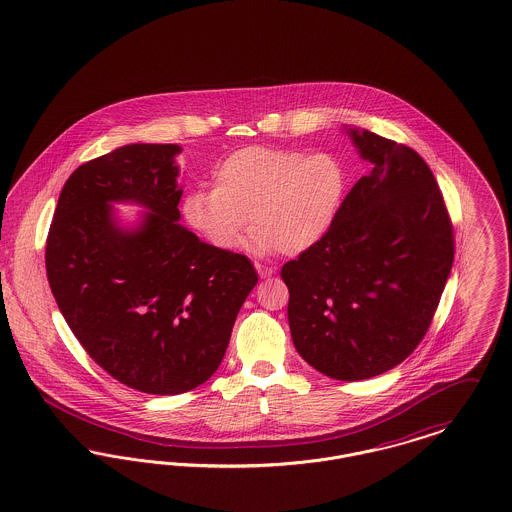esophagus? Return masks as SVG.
Instances as JSON below:
<instances>
[{
    "instance_id": "1",
    "label": "esophagus",
    "mask_w": 512,
    "mask_h": 512,
    "mask_svg": "<svg viewBox=\"0 0 512 512\" xmlns=\"http://www.w3.org/2000/svg\"><path fill=\"white\" fill-rule=\"evenodd\" d=\"M255 269H257V272H259V276H261V278H269V276L274 274V269L269 267V265H259V263H255Z\"/></svg>"
}]
</instances>
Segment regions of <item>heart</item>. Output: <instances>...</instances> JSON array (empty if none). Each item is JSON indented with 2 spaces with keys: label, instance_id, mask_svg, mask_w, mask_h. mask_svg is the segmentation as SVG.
Returning a JSON list of instances; mask_svg holds the SVG:
<instances>
[{
  "label": "heart",
  "instance_id": "b5f03b06",
  "mask_svg": "<svg viewBox=\"0 0 512 512\" xmlns=\"http://www.w3.org/2000/svg\"><path fill=\"white\" fill-rule=\"evenodd\" d=\"M344 187V170L331 154L257 145L226 156L212 189L189 191L181 211L216 249L238 247L251 218L257 253L296 255L327 234Z\"/></svg>",
  "mask_w": 512,
  "mask_h": 512
}]
</instances>
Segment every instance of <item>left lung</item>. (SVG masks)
Listing matches in <instances>:
<instances>
[{
	"label": "left lung",
	"mask_w": 512,
	"mask_h": 512,
	"mask_svg": "<svg viewBox=\"0 0 512 512\" xmlns=\"http://www.w3.org/2000/svg\"><path fill=\"white\" fill-rule=\"evenodd\" d=\"M350 135L373 170L327 234L280 272L296 350L338 381L381 375L418 348L454 259L451 216L427 162L371 131Z\"/></svg>",
	"instance_id": "obj_1"
}]
</instances>
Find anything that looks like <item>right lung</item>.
I'll return each mask as SVG.
<instances>
[{
    "instance_id": "add662e5",
    "label": "right lung",
    "mask_w": 512,
    "mask_h": 512,
    "mask_svg": "<svg viewBox=\"0 0 512 512\" xmlns=\"http://www.w3.org/2000/svg\"><path fill=\"white\" fill-rule=\"evenodd\" d=\"M178 145H127L65 181L46 238V274L87 354L121 385L180 394L203 385L226 354L257 272L178 224ZM110 200L152 209L123 233Z\"/></svg>"
}]
</instances>
